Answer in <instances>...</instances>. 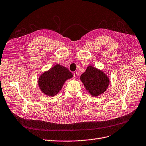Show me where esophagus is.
<instances>
[{
    "label": "esophagus",
    "instance_id": "34e87169",
    "mask_svg": "<svg viewBox=\"0 0 146 146\" xmlns=\"http://www.w3.org/2000/svg\"><path fill=\"white\" fill-rule=\"evenodd\" d=\"M73 76L74 78H76L78 76V72H75L73 73Z\"/></svg>",
    "mask_w": 146,
    "mask_h": 146
}]
</instances>
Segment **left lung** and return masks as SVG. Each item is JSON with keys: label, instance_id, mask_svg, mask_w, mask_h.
Here are the masks:
<instances>
[{"label": "left lung", "instance_id": "1", "mask_svg": "<svg viewBox=\"0 0 146 146\" xmlns=\"http://www.w3.org/2000/svg\"><path fill=\"white\" fill-rule=\"evenodd\" d=\"M80 79L86 91L92 97H98L103 94L110 84L109 78L103 70L91 66L86 68Z\"/></svg>", "mask_w": 146, "mask_h": 146}]
</instances>
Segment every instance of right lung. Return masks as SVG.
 Instances as JSON below:
<instances>
[{
	"instance_id": "1",
	"label": "right lung",
	"mask_w": 146,
	"mask_h": 146,
	"mask_svg": "<svg viewBox=\"0 0 146 146\" xmlns=\"http://www.w3.org/2000/svg\"><path fill=\"white\" fill-rule=\"evenodd\" d=\"M73 78L68 69L60 64H56L43 72L38 79L37 84L40 91L49 97L57 94L65 82Z\"/></svg>"
}]
</instances>
